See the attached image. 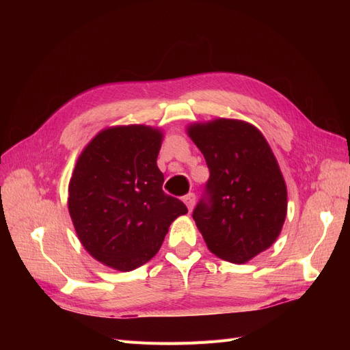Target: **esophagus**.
<instances>
[{
  "label": "esophagus",
  "instance_id": "esophagus-1",
  "mask_svg": "<svg viewBox=\"0 0 350 350\" xmlns=\"http://www.w3.org/2000/svg\"><path fill=\"white\" fill-rule=\"evenodd\" d=\"M184 203H185V206H187V208H188V211H191L193 210V207H194V204H196V196L193 194V193H189V194H187V196H184Z\"/></svg>",
  "mask_w": 350,
  "mask_h": 350
}]
</instances>
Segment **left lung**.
Returning <instances> with one entry per match:
<instances>
[{"instance_id":"1","label":"left lung","mask_w":350,"mask_h":350,"mask_svg":"<svg viewBox=\"0 0 350 350\" xmlns=\"http://www.w3.org/2000/svg\"><path fill=\"white\" fill-rule=\"evenodd\" d=\"M204 154L210 178L193 211L207 248L243 264L278 239L288 210V191L267 140L256 126L219 118L188 126Z\"/></svg>"}]
</instances>
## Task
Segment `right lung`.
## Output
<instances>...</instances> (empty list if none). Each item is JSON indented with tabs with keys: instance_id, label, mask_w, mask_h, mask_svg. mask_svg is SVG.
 <instances>
[{
	"instance_id": "right-lung-1",
	"label": "right lung",
	"mask_w": 350,
	"mask_h": 350,
	"mask_svg": "<svg viewBox=\"0 0 350 350\" xmlns=\"http://www.w3.org/2000/svg\"><path fill=\"white\" fill-rule=\"evenodd\" d=\"M163 134L147 125L102 130L84 147L68 185V211L83 247L102 264L131 271L156 256L188 208L163 193L157 167Z\"/></svg>"
}]
</instances>
